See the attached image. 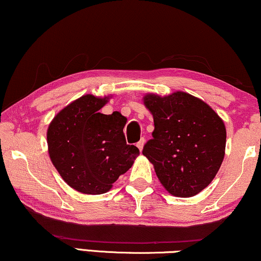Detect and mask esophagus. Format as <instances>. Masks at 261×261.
<instances>
[{
  "label": "esophagus",
  "instance_id": "34e87169",
  "mask_svg": "<svg viewBox=\"0 0 261 261\" xmlns=\"http://www.w3.org/2000/svg\"><path fill=\"white\" fill-rule=\"evenodd\" d=\"M144 144H145V140H144V138H143L140 141H138V143H137V147L141 151V150H143V147H144Z\"/></svg>",
  "mask_w": 261,
  "mask_h": 261
}]
</instances>
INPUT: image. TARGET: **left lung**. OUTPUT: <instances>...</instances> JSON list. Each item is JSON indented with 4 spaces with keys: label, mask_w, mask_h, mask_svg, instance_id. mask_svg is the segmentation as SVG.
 <instances>
[{
    "label": "left lung",
    "mask_w": 261,
    "mask_h": 261,
    "mask_svg": "<svg viewBox=\"0 0 261 261\" xmlns=\"http://www.w3.org/2000/svg\"><path fill=\"white\" fill-rule=\"evenodd\" d=\"M144 104L153 116L154 130L143 154L153 164L161 184L175 197L200 193L224 160L223 120L205 101L181 91L165 97L148 93Z\"/></svg>",
    "instance_id": "left-lung-1"
}]
</instances>
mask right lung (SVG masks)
Returning a JSON list of instances; mask_svg holds the SVG:
<instances>
[{
	"label": "right lung",
	"instance_id": "obj_1",
	"mask_svg": "<svg viewBox=\"0 0 261 261\" xmlns=\"http://www.w3.org/2000/svg\"><path fill=\"white\" fill-rule=\"evenodd\" d=\"M109 98L85 94L63 108L49 124V155L61 177L85 194H103L133 165L139 150L127 145V118L99 110Z\"/></svg>",
	"mask_w": 261,
	"mask_h": 261
}]
</instances>
